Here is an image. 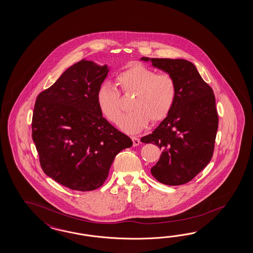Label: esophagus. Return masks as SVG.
I'll list each match as a JSON object with an SVG mask.
<instances>
[{"label": "esophagus", "mask_w": 253, "mask_h": 253, "mask_svg": "<svg viewBox=\"0 0 253 253\" xmlns=\"http://www.w3.org/2000/svg\"><path fill=\"white\" fill-rule=\"evenodd\" d=\"M131 140H132V143H133V146H138L140 144V139L137 138L136 136H132L131 137Z\"/></svg>", "instance_id": "esophagus-1"}]
</instances>
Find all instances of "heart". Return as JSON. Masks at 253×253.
Listing matches in <instances>:
<instances>
[{"instance_id":"obj_1","label":"heart","mask_w":253,"mask_h":253,"mask_svg":"<svg viewBox=\"0 0 253 253\" xmlns=\"http://www.w3.org/2000/svg\"><path fill=\"white\" fill-rule=\"evenodd\" d=\"M116 83L124 95L134 94L120 127L128 133H136L148 125L158 124L170 114L177 96V84L172 75L157 73L152 68L134 64L116 76ZM99 111L108 121L117 124L123 113L122 98L117 88L106 81L97 92Z\"/></svg>"}]
</instances>
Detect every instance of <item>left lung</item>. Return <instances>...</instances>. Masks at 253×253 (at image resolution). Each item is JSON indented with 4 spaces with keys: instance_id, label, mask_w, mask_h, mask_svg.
Here are the masks:
<instances>
[{
    "instance_id": "8db88e82",
    "label": "left lung",
    "mask_w": 253,
    "mask_h": 253,
    "mask_svg": "<svg viewBox=\"0 0 253 253\" xmlns=\"http://www.w3.org/2000/svg\"><path fill=\"white\" fill-rule=\"evenodd\" d=\"M141 60H151L154 67L172 75L177 84L170 114L153 133L141 139L162 150L151 172L164 185H184L201 172L213 156L218 128L215 95L191 62L145 56Z\"/></svg>"
}]
</instances>
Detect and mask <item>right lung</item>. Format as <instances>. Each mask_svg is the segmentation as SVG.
I'll return each mask as SVG.
<instances>
[{
	"mask_svg": "<svg viewBox=\"0 0 253 253\" xmlns=\"http://www.w3.org/2000/svg\"><path fill=\"white\" fill-rule=\"evenodd\" d=\"M109 72L82 59L37 96L32 138L43 172L77 191L103 185L115 156L132 141L99 111L97 92Z\"/></svg>",
	"mask_w": 253,
	"mask_h": 253,
	"instance_id": "obj_1",
	"label": "right lung"
}]
</instances>
